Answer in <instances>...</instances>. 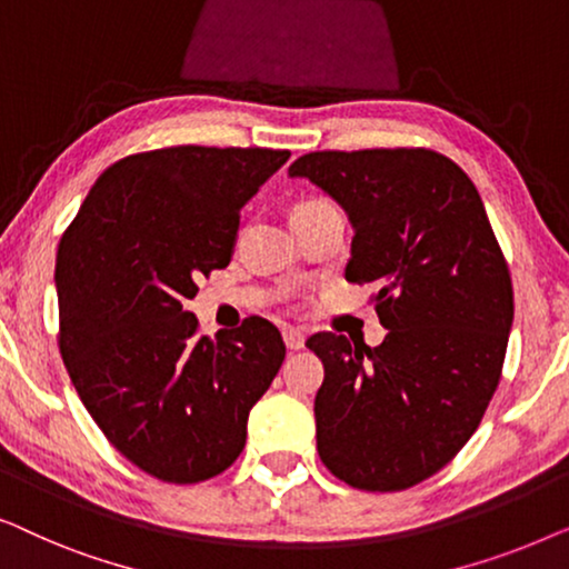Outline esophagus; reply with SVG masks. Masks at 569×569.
Returning a JSON list of instances; mask_svg holds the SVG:
<instances>
[{
    "label": "esophagus",
    "mask_w": 569,
    "mask_h": 569,
    "mask_svg": "<svg viewBox=\"0 0 569 569\" xmlns=\"http://www.w3.org/2000/svg\"><path fill=\"white\" fill-rule=\"evenodd\" d=\"M284 337V345L287 349H302V345H306V333H302V329H292V326H287V329L282 331Z\"/></svg>",
    "instance_id": "obj_1"
}]
</instances>
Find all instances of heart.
Returning <instances> with one entry per match:
<instances>
[{
  "label": "heart",
  "instance_id": "1",
  "mask_svg": "<svg viewBox=\"0 0 569 569\" xmlns=\"http://www.w3.org/2000/svg\"><path fill=\"white\" fill-rule=\"evenodd\" d=\"M313 201H318V199H310V201H302V204H313ZM302 204H298V207H302Z\"/></svg>",
  "mask_w": 569,
  "mask_h": 569
}]
</instances>
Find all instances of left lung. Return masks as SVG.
Listing matches in <instances>:
<instances>
[{"label": "left lung", "instance_id": "left-lung-1", "mask_svg": "<svg viewBox=\"0 0 569 569\" xmlns=\"http://www.w3.org/2000/svg\"><path fill=\"white\" fill-rule=\"evenodd\" d=\"M355 224L347 282L370 295L386 341L313 333L318 456L365 492H401L453 461L502 378L512 279L477 186L446 154L372 147L300 154Z\"/></svg>", "mask_w": 569, "mask_h": 569}]
</instances>
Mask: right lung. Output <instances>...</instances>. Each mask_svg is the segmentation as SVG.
<instances>
[{
	"label": "right lung",
	"instance_id": "add662e5",
	"mask_svg": "<svg viewBox=\"0 0 569 569\" xmlns=\"http://www.w3.org/2000/svg\"><path fill=\"white\" fill-rule=\"evenodd\" d=\"M290 150L178 144L108 166L61 232L59 352L84 409L168 485L222 473L284 360L274 323L201 333L183 308L230 263L240 207Z\"/></svg>",
	"mask_w": 569,
	"mask_h": 569
}]
</instances>
